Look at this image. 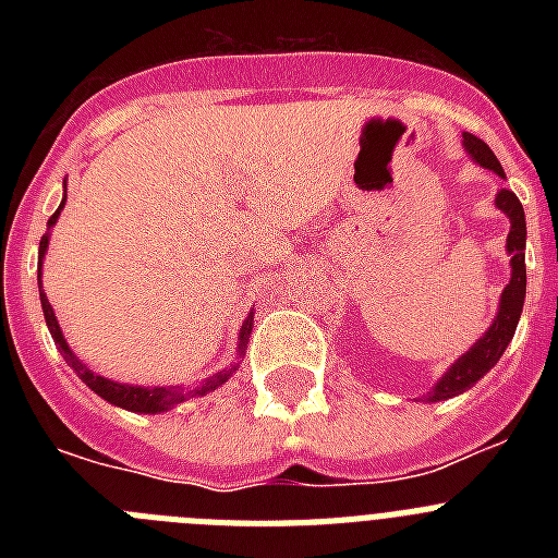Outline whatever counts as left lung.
<instances>
[{
	"instance_id": "left-lung-1",
	"label": "left lung",
	"mask_w": 558,
	"mask_h": 558,
	"mask_svg": "<svg viewBox=\"0 0 558 558\" xmlns=\"http://www.w3.org/2000/svg\"><path fill=\"white\" fill-rule=\"evenodd\" d=\"M463 147L470 153L472 159L477 161L486 170H495L500 179H506L500 161H497L495 153L489 150V145L472 133H463ZM497 209L511 220L509 240H506V251L511 256V282L506 284L500 295V307H497V318L492 322V327L486 329L481 340L466 354L452 363L445 372V377L438 379L433 391L427 393V402H441V399L458 397V393L470 391L483 374L489 372L492 366H497V360L502 357L506 347L511 343L517 332V324H520L522 304H525V211H522L520 198H517L511 190H500L495 198Z\"/></svg>"
}]
</instances>
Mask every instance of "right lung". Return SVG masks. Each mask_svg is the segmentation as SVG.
I'll use <instances>...</instances> for the list:
<instances>
[{"label":"right lung","instance_id":"obj_1","mask_svg":"<svg viewBox=\"0 0 558 558\" xmlns=\"http://www.w3.org/2000/svg\"><path fill=\"white\" fill-rule=\"evenodd\" d=\"M66 201V198H63ZM63 201L61 206L56 209V215L49 218V229L56 226L58 215H61L63 209ZM47 245H49V234L41 236V245H38V263L44 259V254H47ZM38 293H41V310H44V318H47V327H49V335H52V340H56L58 352L63 354V360H66L69 366L75 368L77 377L86 383L92 391L97 393V397H102L106 402H111V405L117 408H125V411H133V413H165L170 411V408L181 405V402H186V399L192 397H204V393L215 391L218 386H223L226 379L231 377V374L240 368V363H231L229 368H223V372L211 374L209 379H204V386L198 388H175V386H167V388H145V386H128V383H113V379L108 377H100L97 372H92L88 366H83L81 360L72 354V349H69L66 338H63L61 327H58V318L56 313H52V304L47 302V295H44L41 290V265H38ZM251 322H254V315H248L243 324V329H240V338H236V352L243 354L245 352V343H248V335H251Z\"/></svg>","mask_w":558,"mask_h":558}]
</instances>
